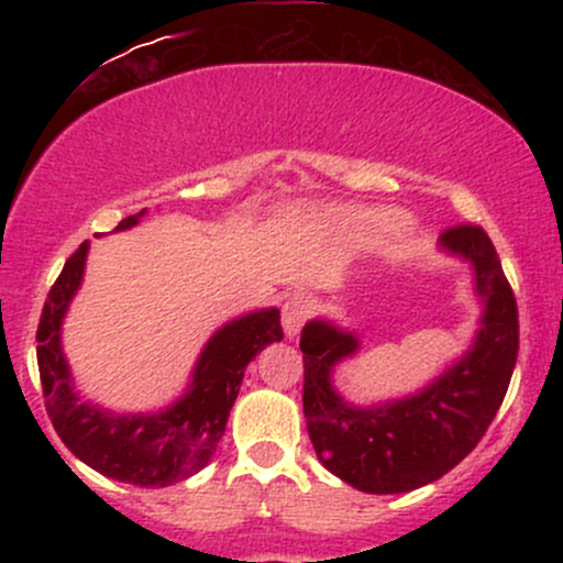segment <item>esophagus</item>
Masks as SVG:
<instances>
[{"label": "esophagus", "mask_w": 563, "mask_h": 563, "mask_svg": "<svg viewBox=\"0 0 563 563\" xmlns=\"http://www.w3.org/2000/svg\"><path fill=\"white\" fill-rule=\"evenodd\" d=\"M309 309H312V303H309L307 296L301 294H294L286 303H283V331H286L288 339H294V335L301 331L303 320L309 318Z\"/></svg>", "instance_id": "obj_1"}]
</instances>
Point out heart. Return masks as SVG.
Wrapping results in <instances>:
<instances>
[{"label": "heart", "instance_id": "1", "mask_svg": "<svg viewBox=\"0 0 563 563\" xmlns=\"http://www.w3.org/2000/svg\"><path fill=\"white\" fill-rule=\"evenodd\" d=\"M325 224L339 238L360 241V238H376L386 232H397L405 228V217L399 211L373 209V211H333L328 214Z\"/></svg>", "mask_w": 563, "mask_h": 563}]
</instances>
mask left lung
<instances>
[{"instance_id":"obj_1","label":"left lung","mask_w":563,"mask_h":563,"mask_svg":"<svg viewBox=\"0 0 563 563\" xmlns=\"http://www.w3.org/2000/svg\"><path fill=\"white\" fill-rule=\"evenodd\" d=\"M439 245L468 262L482 318L466 352L423 389L386 402H349L333 373L360 352V335L325 318L301 331L309 439L322 466L360 493H410L455 468L493 423L514 376L519 312L493 241L463 224L442 232Z\"/></svg>"}]
</instances>
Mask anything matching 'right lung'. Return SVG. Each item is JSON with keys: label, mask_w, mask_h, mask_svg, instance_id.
<instances>
[{"label": "right lung", "mask_w": 563, "mask_h": 563, "mask_svg": "<svg viewBox=\"0 0 563 563\" xmlns=\"http://www.w3.org/2000/svg\"><path fill=\"white\" fill-rule=\"evenodd\" d=\"M140 214L121 219L113 232L140 224ZM89 241L66 262L44 301L36 331V360L49 421L63 444L102 476L137 487H169L198 474L217 452L243 373L264 346L283 339L280 309H254L214 331L190 373L187 389L172 405L151 412H113L76 391L63 352V320L79 294Z\"/></svg>", "instance_id": "add662e5"}]
</instances>
